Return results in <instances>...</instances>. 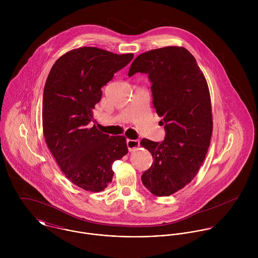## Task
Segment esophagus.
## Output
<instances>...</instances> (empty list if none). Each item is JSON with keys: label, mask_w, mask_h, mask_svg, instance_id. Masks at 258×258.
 Returning a JSON list of instances; mask_svg holds the SVG:
<instances>
[{"label": "esophagus", "mask_w": 258, "mask_h": 258, "mask_svg": "<svg viewBox=\"0 0 258 258\" xmlns=\"http://www.w3.org/2000/svg\"><path fill=\"white\" fill-rule=\"evenodd\" d=\"M127 147L128 150L131 151H135L136 149H138L140 146V142L138 140H127Z\"/></svg>", "instance_id": "esophagus-1"}]
</instances>
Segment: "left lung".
I'll return each mask as SVG.
<instances>
[{
    "label": "left lung",
    "instance_id": "left-lung-1",
    "mask_svg": "<svg viewBox=\"0 0 258 258\" xmlns=\"http://www.w3.org/2000/svg\"><path fill=\"white\" fill-rule=\"evenodd\" d=\"M138 73L147 74L152 83L153 105L166 132L162 143L141 140L154 159L141 180L153 195L167 197L188 184L206 158L213 133L210 91L196 58L184 47L138 55L128 76Z\"/></svg>",
    "mask_w": 258,
    "mask_h": 258
}]
</instances>
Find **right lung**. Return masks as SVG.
<instances>
[{
	"label": "right lung",
	"instance_id": "right-lung-1",
	"mask_svg": "<svg viewBox=\"0 0 258 258\" xmlns=\"http://www.w3.org/2000/svg\"><path fill=\"white\" fill-rule=\"evenodd\" d=\"M133 57L80 47L60 56L47 76L42 98L45 142L66 177L85 190H103L112 182V164L128 153L125 137H110L89 123L101 88Z\"/></svg>",
	"mask_w": 258,
	"mask_h": 258
}]
</instances>
